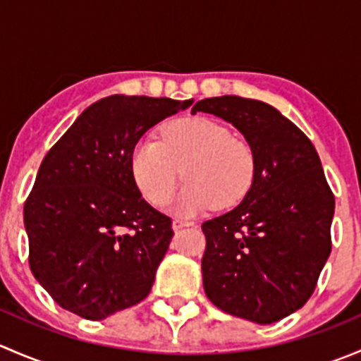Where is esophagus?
I'll return each mask as SVG.
<instances>
[{"mask_svg": "<svg viewBox=\"0 0 361 361\" xmlns=\"http://www.w3.org/2000/svg\"><path fill=\"white\" fill-rule=\"evenodd\" d=\"M190 225H194V224H192V221L174 220V221H173V231H180V228H183V227H190Z\"/></svg>", "mask_w": 361, "mask_h": 361, "instance_id": "1", "label": "esophagus"}]
</instances>
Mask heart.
<instances>
[{"instance_id":"1","label":"heart","mask_w":361,"mask_h":361,"mask_svg":"<svg viewBox=\"0 0 361 361\" xmlns=\"http://www.w3.org/2000/svg\"><path fill=\"white\" fill-rule=\"evenodd\" d=\"M130 169L154 206L167 202L183 171L187 183L173 206L176 213L195 214L241 202L255 183L257 155L224 123L194 116L167 123L160 141L141 140L130 155Z\"/></svg>"}]
</instances>
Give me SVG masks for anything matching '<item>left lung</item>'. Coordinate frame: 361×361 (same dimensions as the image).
<instances>
[{
  "label": "left lung",
  "mask_w": 361,
  "mask_h": 361,
  "mask_svg": "<svg viewBox=\"0 0 361 361\" xmlns=\"http://www.w3.org/2000/svg\"><path fill=\"white\" fill-rule=\"evenodd\" d=\"M232 123L257 155L243 202L204 221L202 283L221 311L269 325L300 309L332 251L336 199L309 137L271 104L239 96L202 99Z\"/></svg>",
  "instance_id": "left-lung-1"
}]
</instances>
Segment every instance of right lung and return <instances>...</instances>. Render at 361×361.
Wrapping results in <instances>:
<instances>
[{
    "mask_svg": "<svg viewBox=\"0 0 361 361\" xmlns=\"http://www.w3.org/2000/svg\"><path fill=\"white\" fill-rule=\"evenodd\" d=\"M192 99L108 96L49 150L24 204L29 265L66 311L104 319L150 293L174 232L134 181L140 137Z\"/></svg>",
    "mask_w": 361,
    "mask_h": 361,
    "instance_id": "right-lung-1",
    "label": "right lung"
}]
</instances>
